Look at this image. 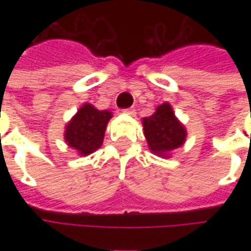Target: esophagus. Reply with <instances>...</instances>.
I'll use <instances>...</instances> for the list:
<instances>
[{
	"label": "esophagus",
	"instance_id": "obj_1",
	"mask_svg": "<svg viewBox=\"0 0 251 251\" xmlns=\"http://www.w3.org/2000/svg\"><path fill=\"white\" fill-rule=\"evenodd\" d=\"M124 113H126V114L133 115L134 113H136V110H134V107H127V109H124Z\"/></svg>",
	"mask_w": 251,
	"mask_h": 251
}]
</instances>
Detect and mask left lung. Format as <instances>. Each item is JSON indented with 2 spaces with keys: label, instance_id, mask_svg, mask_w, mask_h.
<instances>
[{
  "label": "left lung",
  "instance_id": "8db88e82",
  "mask_svg": "<svg viewBox=\"0 0 251 251\" xmlns=\"http://www.w3.org/2000/svg\"><path fill=\"white\" fill-rule=\"evenodd\" d=\"M144 133L151 151L160 156L174 151L185 141L184 126L176 120L172 107L168 103L158 106L156 113L142 120Z\"/></svg>",
  "mask_w": 251,
  "mask_h": 251
}]
</instances>
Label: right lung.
Segmentation results:
<instances>
[{
  "label": "right lung",
  "mask_w": 251,
  "mask_h": 251,
  "mask_svg": "<svg viewBox=\"0 0 251 251\" xmlns=\"http://www.w3.org/2000/svg\"><path fill=\"white\" fill-rule=\"evenodd\" d=\"M111 113L97 110L91 104H84L67 125L64 138L67 144L80 154H90L103 142L104 130Z\"/></svg>",
  "instance_id": "right-lung-1"
}]
</instances>
